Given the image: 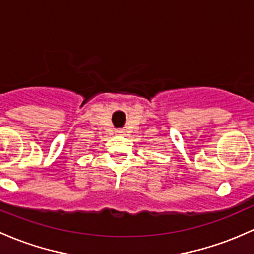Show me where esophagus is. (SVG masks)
<instances>
[{"mask_svg":"<svg viewBox=\"0 0 254 254\" xmlns=\"http://www.w3.org/2000/svg\"><path fill=\"white\" fill-rule=\"evenodd\" d=\"M117 133H118V135H123V131H122V130H117V131H116Z\"/></svg>","mask_w":254,"mask_h":254,"instance_id":"esophagus-1","label":"esophagus"}]
</instances>
